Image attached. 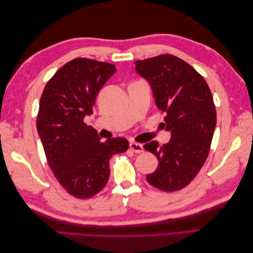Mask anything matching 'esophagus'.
Returning <instances> with one entry per match:
<instances>
[{
  "instance_id": "1",
  "label": "esophagus",
  "mask_w": 253,
  "mask_h": 253,
  "mask_svg": "<svg viewBox=\"0 0 253 253\" xmlns=\"http://www.w3.org/2000/svg\"><path fill=\"white\" fill-rule=\"evenodd\" d=\"M129 149H131L135 153H142L144 151L142 144L137 143V142H131V143H129Z\"/></svg>"
}]
</instances>
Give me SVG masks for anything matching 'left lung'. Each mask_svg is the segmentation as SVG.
Here are the masks:
<instances>
[{
	"mask_svg": "<svg viewBox=\"0 0 253 253\" xmlns=\"http://www.w3.org/2000/svg\"><path fill=\"white\" fill-rule=\"evenodd\" d=\"M136 71L147 79L156 105L167 113L166 129L171 140L143 148L158 159V168L147 180L159 190L174 192L194 179L208 157L216 126L211 90L201 74L177 57L159 55L136 61Z\"/></svg>",
	"mask_w": 253,
	"mask_h": 253,
	"instance_id": "1",
	"label": "left lung"
}]
</instances>
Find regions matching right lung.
I'll use <instances>...</instances> for the list:
<instances>
[{"mask_svg":"<svg viewBox=\"0 0 253 253\" xmlns=\"http://www.w3.org/2000/svg\"><path fill=\"white\" fill-rule=\"evenodd\" d=\"M115 72L108 62L74 59L48 80L40 99L37 128L47 163L66 192L81 200L100 192L110 177V158L128 149L122 137L100 141L84 122Z\"/></svg>","mask_w":253,"mask_h":253,"instance_id":"obj_1","label":"right lung"}]
</instances>
